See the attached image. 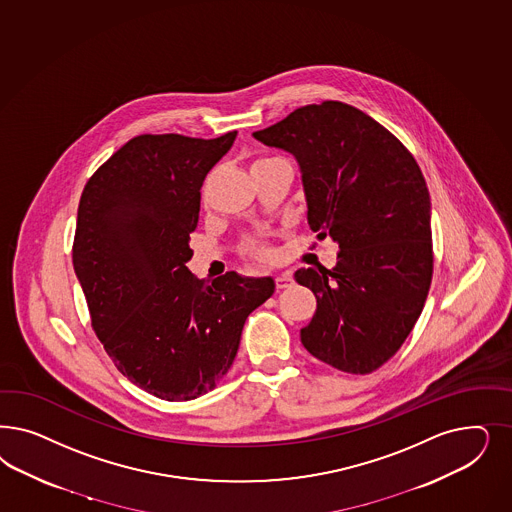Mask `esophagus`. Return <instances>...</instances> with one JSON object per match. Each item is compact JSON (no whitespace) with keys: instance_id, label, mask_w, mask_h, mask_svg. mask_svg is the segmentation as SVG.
<instances>
[{"instance_id":"34e87169","label":"esophagus","mask_w":512,"mask_h":512,"mask_svg":"<svg viewBox=\"0 0 512 512\" xmlns=\"http://www.w3.org/2000/svg\"><path fill=\"white\" fill-rule=\"evenodd\" d=\"M275 284H277L279 290H282V288H290V286L294 284V277H292L290 271H282V273H279V275L275 277Z\"/></svg>"}]
</instances>
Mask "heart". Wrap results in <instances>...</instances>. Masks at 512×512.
<instances>
[{
	"label": "heart",
	"instance_id": "1",
	"mask_svg": "<svg viewBox=\"0 0 512 512\" xmlns=\"http://www.w3.org/2000/svg\"><path fill=\"white\" fill-rule=\"evenodd\" d=\"M250 250H252L254 254H260V256L265 254L264 247H260V245H256V243H250Z\"/></svg>",
	"mask_w": 512,
	"mask_h": 512
}]
</instances>
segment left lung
<instances>
[{
	"label": "left lung",
	"mask_w": 512,
	"mask_h": 512,
	"mask_svg": "<svg viewBox=\"0 0 512 512\" xmlns=\"http://www.w3.org/2000/svg\"><path fill=\"white\" fill-rule=\"evenodd\" d=\"M252 135L296 158L309 228L341 250L333 269L294 275L316 296L303 347L347 373L379 369L413 330L431 284V199L413 154L341 101L299 107Z\"/></svg>",
	"instance_id": "obj_1"
}]
</instances>
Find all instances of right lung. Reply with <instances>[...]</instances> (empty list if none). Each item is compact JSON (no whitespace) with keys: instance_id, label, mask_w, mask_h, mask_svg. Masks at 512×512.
<instances>
[{"instance_id":"1","label":"right lung","mask_w":512,"mask_h":512,"mask_svg":"<svg viewBox=\"0 0 512 512\" xmlns=\"http://www.w3.org/2000/svg\"><path fill=\"white\" fill-rule=\"evenodd\" d=\"M235 137L137 135L90 177L79 203L73 267L92 328L116 369L165 401L213 390L248 314L275 292L271 277L230 271L207 282L186 267L201 184Z\"/></svg>"}]
</instances>
